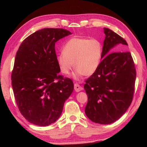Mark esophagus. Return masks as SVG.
<instances>
[{
	"label": "esophagus",
	"mask_w": 147,
	"mask_h": 147,
	"mask_svg": "<svg viewBox=\"0 0 147 147\" xmlns=\"http://www.w3.org/2000/svg\"><path fill=\"white\" fill-rule=\"evenodd\" d=\"M74 89H75V91L76 92H79V91L83 90V87L77 83H75L74 84Z\"/></svg>",
	"instance_id": "esophagus-1"
}]
</instances>
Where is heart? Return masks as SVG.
<instances>
[{
	"mask_svg": "<svg viewBox=\"0 0 147 147\" xmlns=\"http://www.w3.org/2000/svg\"><path fill=\"white\" fill-rule=\"evenodd\" d=\"M102 53L103 47L97 39L73 37L64 44L62 53L56 57V63L65 75L69 74L74 65L76 70L73 77L78 80L83 75L90 76L96 72L102 61Z\"/></svg>",
	"mask_w": 147,
	"mask_h": 147,
	"instance_id": "b5f03b06",
	"label": "heart"
}]
</instances>
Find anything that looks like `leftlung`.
<instances>
[{
    "instance_id": "8db88e82",
    "label": "left lung",
    "mask_w": 147,
    "mask_h": 147,
    "mask_svg": "<svg viewBox=\"0 0 147 147\" xmlns=\"http://www.w3.org/2000/svg\"><path fill=\"white\" fill-rule=\"evenodd\" d=\"M104 30L102 60L84 85L88 96L84 112L92 122L108 124L121 118L130 106L136 71L131 53L117 51L127 45L125 40L108 28Z\"/></svg>"
}]
</instances>
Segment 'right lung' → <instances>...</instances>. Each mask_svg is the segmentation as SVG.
<instances>
[{
  "label": "right lung",
  "instance_id": "1",
  "mask_svg": "<svg viewBox=\"0 0 147 147\" xmlns=\"http://www.w3.org/2000/svg\"><path fill=\"white\" fill-rule=\"evenodd\" d=\"M70 34L63 29L44 28L24 39L16 53L13 93L22 115L35 125L55 123L73 92L72 80L59 75L55 48L57 41Z\"/></svg>",
  "mask_w": 147,
  "mask_h": 147
}]
</instances>
